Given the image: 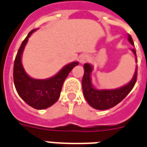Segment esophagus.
<instances>
[{"label": "esophagus", "mask_w": 147, "mask_h": 147, "mask_svg": "<svg viewBox=\"0 0 147 147\" xmlns=\"http://www.w3.org/2000/svg\"><path fill=\"white\" fill-rule=\"evenodd\" d=\"M88 60H89V57H88V56L86 55V54H83V55H82V56L80 57V63L83 64L85 63V62H86Z\"/></svg>", "instance_id": "esophagus-1"}]
</instances>
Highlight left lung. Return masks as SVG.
Returning <instances> with one entry per match:
<instances>
[{"label":"left lung","instance_id":"left-lung-1","mask_svg":"<svg viewBox=\"0 0 147 147\" xmlns=\"http://www.w3.org/2000/svg\"><path fill=\"white\" fill-rule=\"evenodd\" d=\"M128 41L130 42V44L134 45L133 39L130 35L128 36ZM132 52L135 55L136 61H138L135 49H132ZM84 70L85 73L82 82L84 96L87 102L97 110H107L118 105L131 91L137 80L138 66L136 67L132 80L126 86L115 90H97L91 83L90 74L93 70L92 65L86 63L84 65Z\"/></svg>","mask_w":147,"mask_h":147}]
</instances>
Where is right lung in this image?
Wrapping results in <instances>:
<instances>
[{"label":"right lung","instance_id":"right-lung-1","mask_svg":"<svg viewBox=\"0 0 147 147\" xmlns=\"http://www.w3.org/2000/svg\"><path fill=\"white\" fill-rule=\"evenodd\" d=\"M37 29L31 30L22 41L14 61L13 82L16 90L21 98L29 106L37 110H44L53 105L60 97L61 88L68 74L78 65L71 62L63 67L56 75L48 79H34L30 78L23 68L21 54L30 35Z\"/></svg>","mask_w":147,"mask_h":147}]
</instances>
